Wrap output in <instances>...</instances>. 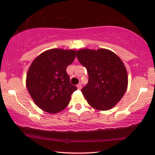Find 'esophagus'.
<instances>
[{
    "instance_id": "1",
    "label": "esophagus",
    "mask_w": 155,
    "mask_h": 155,
    "mask_svg": "<svg viewBox=\"0 0 155 155\" xmlns=\"http://www.w3.org/2000/svg\"><path fill=\"white\" fill-rule=\"evenodd\" d=\"M76 87H77L78 90H81V84H77V86H76Z\"/></svg>"
}]
</instances>
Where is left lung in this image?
Masks as SVG:
<instances>
[{"instance_id":"left-lung-1","label":"left lung","mask_w":155,"mask_h":155,"mask_svg":"<svg viewBox=\"0 0 155 155\" xmlns=\"http://www.w3.org/2000/svg\"><path fill=\"white\" fill-rule=\"evenodd\" d=\"M87 68L89 81L81 92L90 106L99 111L111 109L125 93L128 76L123 62L106 49H82L76 51Z\"/></svg>"}]
</instances>
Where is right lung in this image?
I'll use <instances>...</instances> for the list:
<instances>
[{"instance_id": "add662e5", "label": "right lung", "mask_w": 155, "mask_h": 155, "mask_svg": "<svg viewBox=\"0 0 155 155\" xmlns=\"http://www.w3.org/2000/svg\"><path fill=\"white\" fill-rule=\"evenodd\" d=\"M76 54L74 49H51L41 53L30 65L27 89L35 105L44 111L56 114L63 111L77 90L66 73Z\"/></svg>"}]
</instances>
